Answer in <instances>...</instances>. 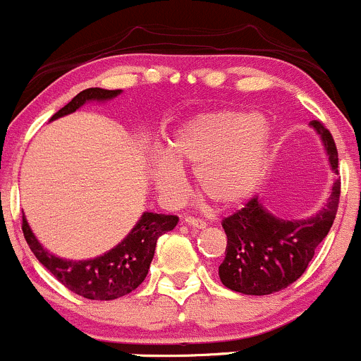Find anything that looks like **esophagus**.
Listing matches in <instances>:
<instances>
[{"label":"esophagus","instance_id":"1","mask_svg":"<svg viewBox=\"0 0 361 361\" xmlns=\"http://www.w3.org/2000/svg\"><path fill=\"white\" fill-rule=\"evenodd\" d=\"M184 224H185V226L192 227V228H204V227H207V222H203V220H200V219H195V216H185Z\"/></svg>","mask_w":361,"mask_h":361}]
</instances>
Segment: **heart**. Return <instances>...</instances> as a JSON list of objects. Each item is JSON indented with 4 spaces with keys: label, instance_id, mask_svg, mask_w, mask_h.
Here are the masks:
<instances>
[{
    "label": "heart",
    "instance_id": "b5f03b06",
    "mask_svg": "<svg viewBox=\"0 0 361 361\" xmlns=\"http://www.w3.org/2000/svg\"><path fill=\"white\" fill-rule=\"evenodd\" d=\"M272 127L262 115L238 110L201 114L179 127L169 154L151 160V180L166 203L182 200L185 176L195 169L196 184L220 207L250 196L265 176Z\"/></svg>",
    "mask_w": 361,
    "mask_h": 361
}]
</instances>
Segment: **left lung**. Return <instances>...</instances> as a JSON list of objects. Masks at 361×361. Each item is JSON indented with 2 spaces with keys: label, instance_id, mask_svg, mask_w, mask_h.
I'll return each mask as SVG.
<instances>
[{
  "label": "left lung",
  "instance_id": "1",
  "mask_svg": "<svg viewBox=\"0 0 361 361\" xmlns=\"http://www.w3.org/2000/svg\"><path fill=\"white\" fill-rule=\"evenodd\" d=\"M310 126L322 137L337 176V149L332 134L319 120H312ZM339 195L341 179L337 177L327 203L303 220L279 219L258 197H251L244 208L226 216L222 220L227 234L226 258L219 267L222 284L235 293L265 296L298 281L334 224Z\"/></svg>",
  "mask_w": 361,
  "mask_h": 361
}]
</instances>
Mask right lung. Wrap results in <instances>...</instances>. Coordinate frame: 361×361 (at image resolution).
Returning a JSON list of instances; mask_svg holds the SVG:
<instances>
[{"instance_id":"1","label":"right lung","mask_w":361,"mask_h":361,"mask_svg":"<svg viewBox=\"0 0 361 361\" xmlns=\"http://www.w3.org/2000/svg\"><path fill=\"white\" fill-rule=\"evenodd\" d=\"M122 92V89L89 87L75 96L71 103L58 110L51 118L56 120L63 115L73 114L82 104L89 102H108ZM179 222V216L164 215V213L145 212L137 220L133 231L114 250L106 251L102 257L91 259H63L49 253L41 246L34 232L30 231L25 216H22V231L34 257L46 267L61 284L72 293L87 300L110 301L133 293L148 275L151 259L154 257V247L161 234L172 231Z\"/></svg>"}]
</instances>
